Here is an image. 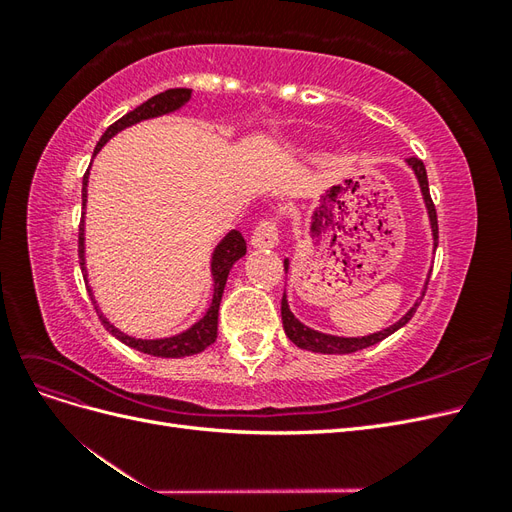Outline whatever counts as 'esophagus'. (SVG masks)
Returning a JSON list of instances; mask_svg holds the SVG:
<instances>
[{
	"label": "esophagus",
	"instance_id": "obj_1",
	"mask_svg": "<svg viewBox=\"0 0 512 512\" xmlns=\"http://www.w3.org/2000/svg\"><path fill=\"white\" fill-rule=\"evenodd\" d=\"M250 243L254 247H258V250H271V247H275L277 243H280V237H277V224H275V220L273 218L262 220L254 228Z\"/></svg>",
	"mask_w": 512,
	"mask_h": 512
}]
</instances>
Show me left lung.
I'll list each match as a JSON object with an SVG mask.
<instances>
[{"instance_id":"8db88e82","label":"left lung","mask_w":512,"mask_h":512,"mask_svg":"<svg viewBox=\"0 0 512 512\" xmlns=\"http://www.w3.org/2000/svg\"><path fill=\"white\" fill-rule=\"evenodd\" d=\"M406 164L412 168V173H414V177L418 181V188H421L423 203H425V209H427V215H429L433 250H436V247H438V215H436V207H433V200L429 196V183H427L425 164L418 160V158H408ZM284 269L288 273V269H290V260L288 258L284 260ZM427 282H429V277H427ZM427 282H425V288H427ZM425 288H423V294H425ZM416 307H418V301L395 324H391V327H386V329H382L378 333H369V335H363V337H339V335H329V333H320L316 329H309L307 324H303L299 318H294V314L290 312L286 292H284V297H282V322H284V331H286L288 339H290L294 346H299L303 350L320 352V354H350V352L374 346V344L382 342V339L393 335L397 329L404 327V324L412 318V314L416 312Z\"/></svg>"}]
</instances>
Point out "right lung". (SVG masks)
I'll list each match as a JSON object with an SVG mask.
<instances>
[{
    "label": "right lung",
    "instance_id": "1",
    "mask_svg": "<svg viewBox=\"0 0 512 512\" xmlns=\"http://www.w3.org/2000/svg\"><path fill=\"white\" fill-rule=\"evenodd\" d=\"M192 98V89H168L162 91V94L149 98L147 102H143L141 106H136L134 111H130L128 115H123L121 119H117L113 126H108V130L102 134V138L96 145V153L111 141L115 134H119L121 130H126L130 126H136V123L147 121V119H156L162 115H170V113H177L179 108H183L185 104L190 102ZM91 168V164H89ZM89 168L83 177V218H81V228H79V258H81V271L85 277V284L89 290V297L96 305V312L102 320V324L106 327V331L115 335L119 342H123L126 346L138 350V352H145L151 356H162V359H181V356H190V354H198L203 352L207 346H211L215 342V337H218V314H220V301H222V294H224V286L228 280V273L232 269V265L239 258L245 256L247 247H245V239L241 237L239 230H230L228 235L215 245V250L211 254V277H213V299L211 305L205 312V316L200 318L198 322H194L190 329H185L177 335H170V337H158V339H141V337H132L128 333L119 331L115 324L108 320L102 309L96 303L94 297V290L89 288L87 282V265H85V207H87V185H89Z\"/></svg>",
    "mask_w": 512,
    "mask_h": 512
}]
</instances>
